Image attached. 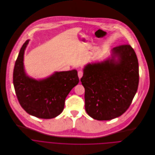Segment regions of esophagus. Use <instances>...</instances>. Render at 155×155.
Listing matches in <instances>:
<instances>
[{
	"mask_svg": "<svg viewBox=\"0 0 155 155\" xmlns=\"http://www.w3.org/2000/svg\"><path fill=\"white\" fill-rule=\"evenodd\" d=\"M83 72L82 71H79L78 72V77H79L80 79L83 77Z\"/></svg>",
	"mask_w": 155,
	"mask_h": 155,
	"instance_id": "1",
	"label": "esophagus"
}]
</instances>
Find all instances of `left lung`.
I'll use <instances>...</instances> for the list:
<instances>
[{"label":"left lung","mask_w":155,"mask_h":155,"mask_svg":"<svg viewBox=\"0 0 155 155\" xmlns=\"http://www.w3.org/2000/svg\"><path fill=\"white\" fill-rule=\"evenodd\" d=\"M111 57L87 64L81 82L85 89V110L92 118L109 120L130 107L139 84V64L129 44L114 47Z\"/></svg>","instance_id":"obj_1"}]
</instances>
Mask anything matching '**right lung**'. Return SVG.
I'll use <instances>...</instances> for the list:
<instances>
[{
    "instance_id": "1",
    "label": "right lung",
    "mask_w": 155,
    "mask_h": 155,
    "mask_svg": "<svg viewBox=\"0 0 155 155\" xmlns=\"http://www.w3.org/2000/svg\"><path fill=\"white\" fill-rule=\"evenodd\" d=\"M29 39L22 46L13 71V84L22 108L29 114L41 119H52L64 110L65 99L79 82L77 71L55 72L42 80L27 76L24 55Z\"/></svg>"
}]
</instances>
